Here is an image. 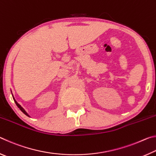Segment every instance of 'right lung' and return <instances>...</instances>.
Here are the masks:
<instances>
[{
	"instance_id": "1",
	"label": "right lung",
	"mask_w": 156,
	"mask_h": 156,
	"mask_svg": "<svg viewBox=\"0 0 156 156\" xmlns=\"http://www.w3.org/2000/svg\"><path fill=\"white\" fill-rule=\"evenodd\" d=\"M12 96H13V95H12ZM13 99H14V102H15V103H16V105H17V107H18V108H19V109H20V111H21V112H22L23 113H25V114L26 115H27V116H29V117H30V115H29V114H28V113H27V112H25V110L24 109H23V108L22 107H21L20 106V105H19V104H18V102H16V100H15V98H14V96H13Z\"/></svg>"
}]
</instances>
